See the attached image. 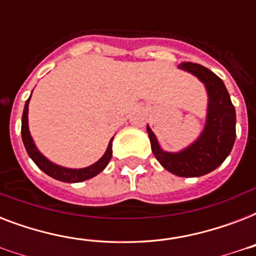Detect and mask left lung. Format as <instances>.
I'll list each match as a JSON object with an SVG mask.
<instances>
[{"instance_id": "left-lung-1", "label": "left lung", "mask_w": 256, "mask_h": 256, "mask_svg": "<svg viewBox=\"0 0 256 256\" xmlns=\"http://www.w3.org/2000/svg\"><path fill=\"white\" fill-rule=\"evenodd\" d=\"M178 68L198 78L206 88L207 112L202 132L182 150L166 152L148 124L146 128L152 152L164 168L178 176L195 178L214 171L228 156L235 142L236 116L230 94L216 74L192 62H183Z\"/></svg>"}]
</instances>
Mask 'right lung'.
I'll return each instance as SVG.
<instances>
[{"instance_id": "add662e5", "label": "right lung", "mask_w": 256, "mask_h": 256, "mask_svg": "<svg viewBox=\"0 0 256 256\" xmlns=\"http://www.w3.org/2000/svg\"><path fill=\"white\" fill-rule=\"evenodd\" d=\"M29 100H26L25 108H24V112H22V124H21V136H22V142H24V146H25L26 152L29 154V156L32 158L34 164H37L38 168H41L45 174H48L52 178L57 179V180H61V182L66 183H78L84 182V180H88V179L96 176L104 171V168L108 166V164L112 160V136L110 142L108 144V148L100 160L94 162L90 166H86V168H65V166H61V164H57L52 162L50 160H48L44 154H42L40 150H38L37 144H34V140L32 134H30L29 130Z\"/></svg>"}]
</instances>
